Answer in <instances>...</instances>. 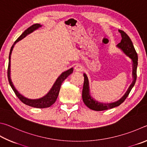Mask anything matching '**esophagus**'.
<instances>
[{
	"mask_svg": "<svg viewBox=\"0 0 147 147\" xmlns=\"http://www.w3.org/2000/svg\"><path fill=\"white\" fill-rule=\"evenodd\" d=\"M75 69L78 71H81L83 70V67L81 65V64H76L75 66Z\"/></svg>",
	"mask_w": 147,
	"mask_h": 147,
	"instance_id": "34e87169",
	"label": "esophagus"
}]
</instances>
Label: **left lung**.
Returning a JSON list of instances; mask_svg holds the SVG:
<instances>
[{"mask_svg":"<svg viewBox=\"0 0 147 147\" xmlns=\"http://www.w3.org/2000/svg\"><path fill=\"white\" fill-rule=\"evenodd\" d=\"M119 33L121 35L122 39L121 42L117 45V47L121 49L126 55L132 59L133 62V70H132V76L134 78V80L132 83L131 84L129 88H128L127 92L121 98L117 101L112 102V103H101V102H97V101L92 98L89 93V84L88 79L85 74H84V84L83 92H82V97H83V101L84 103L86 105V107H88L90 109H92L96 111H102V110H106L108 109H113V108L119 106L125 101V100L127 99L128 95H129L131 90L133 88L136 83V79H137V67H138V54L136 53V51L134 47L133 43L132 40L128 37V35L125 32L122 30H119Z\"/></svg>","mask_w":147,"mask_h":147,"instance_id":"obj_1","label":"left lung"}]
</instances>
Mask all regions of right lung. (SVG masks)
<instances>
[{
    "mask_svg": "<svg viewBox=\"0 0 147 147\" xmlns=\"http://www.w3.org/2000/svg\"><path fill=\"white\" fill-rule=\"evenodd\" d=\"M41 25L39 24H35L32 26H31L30 27L28 28L27 30H26L24 32H23L21 35L17 38V39L15 41L13 45L11 46V50L9 51V63H8V68H7V78H8L9 83L11 86L13 90L15 92V95L17 97L19 98L20 101H21L25 105H28L30 107H32L34 108H38V109H45V108H48L51 107L53 104L55 103L57 98L58 95L59 93V90H60V88L61 86V84L63 83V82L65 80V79L68 78V77L70 75V74L73 72V68L69 69L68 70L62 73L61 75L57 79L55 83H54L52 88L50 90V91L48 92L47 95H46L45 96L40 99H28L26 97L22 96L21 94L19 93L13 84L11 78H10V58H11V51L13 50V48L14 45L18 41L22 39L23 38H24L27 35L30 34V33L33 32V31L38 29V28L40 27Z\"/></svg>",
    "mask_w": 147,
    "mask_h": 147,
    "instance_id": "1",
    "label": "right lung"
}]
</instances>
